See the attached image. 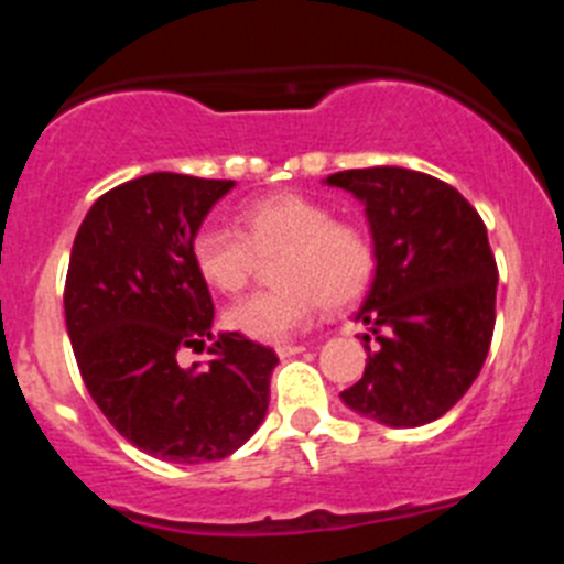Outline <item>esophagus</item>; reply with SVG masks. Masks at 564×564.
<instances>
[{"mask_svg":"<svg viewBox=\"0 0 564 564\" xmlns=\"http://www.w3.org/2000/svg\"><path fill=\"white\" fill-rule=\"evenodd\" d=\"M299 352H305V344H279L276 347L279 358H291V356H299Z\"/></svg>","mask_w":564,"mask_h":564,"instance_id":"esophagus-1","label":"esophagus"}]
</instances>
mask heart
Listing matches in <instances>:
<instances>
[{"label":"heart","instance_id":"heart-1","mask_svg":"<svg viewBox=\"0 0 564 564\" xmlns=\"http://www.w3.org/2000/svg\"><path fill=\"white\" fill-rule=\"evenodd\" d=\"M239 231L206 226L192 239L194 271L208 288L239 293L259 259H273L276 288L239 299L226 311L228 330L262 344H282L311 325L318 305L338 311L370 285L376 248L370 234L350 220H333L325 203L305 194H271L248 203Z\"/></svg>","mask_w":564,"mask_h":564}]
</instances>
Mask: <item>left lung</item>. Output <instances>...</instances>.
Instances as JSON below:
<instances>
[{"label":"left lung","mask_w":564,"mask_h":564,"mask_svg":"<svg viewBox=\"0 0 564 564\" xmlns=\"http://www.w3.org/2000/svg\"><path fill=\"white\" fill-rule=\"evenodd\" d=\"M327 186L364 203L376 276L356 313L361 381L341 392L352 412L383 426H423L455 406L491 347L497 262L480 214L457 188L401 166L336 172Z\"/></svg>","instance_id":"8db88e82"}]
</instances>
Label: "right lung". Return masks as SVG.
<instances>
[{
    "label": "right lung",
    "mask_w": 564,
    "mask_h": 564,
    "mask_svg": "<svg viewBox=\"0 0 564 564\" xmlns=\"http://www.w3.org/2000/svg\"><path fill=\"white\" fill-rule=\"evenodd\" d=\"M234 181L152 172L93 203L69 251L64 318L87 392L132 446L161 460H223L265 421L271 347L214 338L192 239ZM213 338V361L176 364Z\"/></svg>",
    "instance_id": "1"
}]
</instances>
